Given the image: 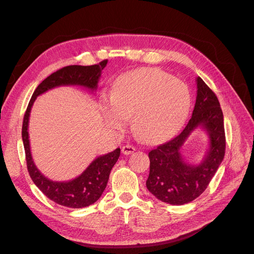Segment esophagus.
<instances>
[{
  "label": "esophagus",
  "mask_w": 254,
  "mask_h": 254,
  "mask_svg": "<svg viewBox=\"0 0 254 254\" xmlns=\"http://www.w3.org/2000/svg\"><path fill=\"white\" fill-rule=\"evenodd\" d=\"M135 150V148L133 147V146H131V145H129V144H127V145H124L122 147V152H123V155H131V153H133V151Z\"/></svg>",
  "instance_id": "1"
}]
</instances>
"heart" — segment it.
Instances as JSON below:
<instances>
[{
    "label": "heart",
    "instance_id": "1",
    "mask_svg": "<svg viewBox=\"0 0 254 254\" xmlns=\"http://www.w3.org/2000/svg\"><path fill=\"white\" fill-rule=\"evenodd\" d=\"M190 106L183 81L159 68H139L121 75L112 96H103L99 109L106 125L123 130L132 115V129L145 143H155L180 128Z\"/></svg>",
    "mask_w": 254,
    "mask_h": 254
}]
</instances>
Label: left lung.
<instances>
[{
	"label": "left lung",
	"instance_id": "left-lung-1",
	"mask_svg": "<svg viewBox=\"0 0 254 254\" xmlns=\"http://www.w3.org/2000/svg\"><path fill=\"white\" fill-rule=\"evenodd\" d=\"M197 96L188 125L174 139L148 152L149 176L146 181L150 193L173 205L193 201L209 186L225 157L224 115L217 96L200 78H196ZM200 127L209 137V148L200 164H190L181 148L190 133Z\"/></svg>",
	"mask_w": 254,
	"mask_h": 254
}]
</instances>
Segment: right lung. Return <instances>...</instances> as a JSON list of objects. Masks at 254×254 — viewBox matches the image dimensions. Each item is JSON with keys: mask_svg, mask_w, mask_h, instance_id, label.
<instances>
[{"mask_svg": "<svg viewBox=\"0 0 254 254\" xmlns=\"http://www.w3.org/2000/svg\"><path fill=\"white\" fill-rule=\"evenodd\" d=\"M108 60L94 65H68L51 74L35 90L23 120L22 141L25 149L26 164L30 178L42 193L51 200L72 209L89 206L96 202L108 183L109 175L120 157L121 149L99 156L78 177L68 181H53L38 170L30 151L28 123L36 98L45 92L61 86H79L92 92L97 89L102 71Z\"/></svg>", "mask_w": 254, "mask_h": 254, "instance_id": "1", "label": "right lung"}]
</instances>
